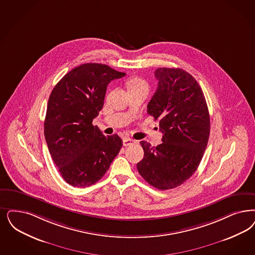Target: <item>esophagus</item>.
Segmentation results:
<instances>
[{
	"instance_id": "esophagus-1",
	"label": "esophagus",
	"mask_w": 255,
	"mask_h": 255,
	"mask_svg": "<svg viewBox=\"0 0 255 255\" xmlns=\"http://www.w3.org/2000/svg\"><path fill=\"white\" fill-rule=\"evenodd\" d=\"M134 143H135V140L131 139V138H124L123 139V146H131Z\"/></svg>"
}]
</instances>
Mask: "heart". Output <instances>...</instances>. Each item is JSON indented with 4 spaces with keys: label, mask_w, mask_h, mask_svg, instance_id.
Segmentation results:
<instances>
[{
    "label": "heart",
    "mask_w": 255,
    "mask_h": 255,
    "mask_svg": "<svg viewBox=\"0 0 255 255\" xmlns=\"http://www.w3.org/2000/svg\"><path fill=\"white\" fill-rule=\"evenodd\" d=\"M128 88H129V91L134 90V89H139V88H147V85L143 80L133 79L129 82Z\"/></svg>",
    "instance_id": "b5f03b06"
}]
</instances>
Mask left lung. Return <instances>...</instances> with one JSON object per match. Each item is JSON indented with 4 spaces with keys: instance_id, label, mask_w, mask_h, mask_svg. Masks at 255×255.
<instances>
[{
    "instance_id": "8db88e82",
    "label": "left lung",
    "mask_w": 255,
    "mask_h": 255,
    "mask_svg": "<svg viewBox=\"0 0 255 255\" xmlns=\"http://www.w3.org/2000/svg\"><path fill=\"white\" fill-rule=\"evenodd\" d=\"M158 88L147 112L163 132L162 143L152 147L141 141L144 157L136 167L144 180L160 190L175 188L199 167L210 134V117L202 88L182 69L154 71Z\"/></svg>"
}]
</instances>
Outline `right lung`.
<instances>
[{"instance_id": "add662e5", "label": "right lung", "mask_w": 255, "mask_h": 255, "mask_svg": "<svg viewBox=\"0 0 255 255\" xmlns=\"http://www.w3.org/2000/svg\"><path fill=\"white\" fill-rule=\"evenodd\" d=\"M125 74L107 65L87 63L70 70L53 88L45 117V139L69 185H94L122 149L118 134H103L92 122L104 106L108 84Z\"/></svg>"}]
</instances>
